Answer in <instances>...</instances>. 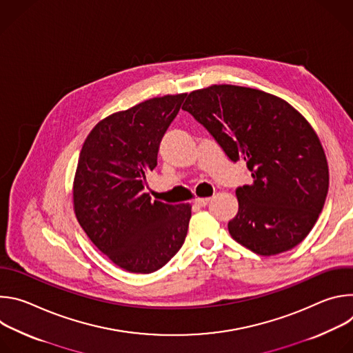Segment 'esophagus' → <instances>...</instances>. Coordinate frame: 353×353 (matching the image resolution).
<instances>
[{
    "instance_id": "obj_1",
    "label": "esophagus",
    "mask_w": 353,
    "mask_h": 353,
    "mask_svg": "<svg viewBox=\"0 0 353 353\" xmlns=\"http://www.w3.org/2000/svg\"><path fill=\"white\" fill-rule=\"evenodd\" d=\"M210 201H211V198H195L194 203H195L198 207H205V205L210 204Z\"/></svg>"
}]
</instances>
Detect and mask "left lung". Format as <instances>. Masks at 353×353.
<instances>
[{"instance_id": "left-lung-1", "label": "left lung", "mask_w": 353, "mask_h": 353, "mask_svg": "<svg viewBox=\"0 0 353 353\" xmlns=\"http://www.w3.org/2000/svg\"><path fill=\"white\" fill-rule=\"evenodd\" d=\"M232 162L244 161L253 183L237 187L239 212L230 236L260 256H275L303 240L323 211L328 165L321 142L285 100L234 85L191 92L183 105Z\"/></svg>"}]
</instances>
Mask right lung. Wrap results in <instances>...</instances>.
Returning a JSON list of instances; mask_svg holds the SVG:
<instances>
[{"label": "right lung", "mask_w": 353, "mask_h": 353, "mask_svg": "<svg viewBox=\"0 0 353 353\" xmlns=\"http://www.w3.org/2000/svg\"><path fill=\"white\" fill-rule=\"evenodd\" d=\"M185 93L154 97L94 125L74 180V211L92 243L120 268L150 274L183 245L191 207L152 201L146 173Z\"/></svg>", "instance_id": "1"}]
</instances>
